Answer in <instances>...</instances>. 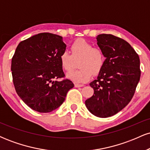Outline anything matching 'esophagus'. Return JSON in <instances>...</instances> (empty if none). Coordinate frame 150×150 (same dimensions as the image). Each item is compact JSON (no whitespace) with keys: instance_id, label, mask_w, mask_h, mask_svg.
<instances>
[{"instance_id":"34e87169","label":"esophagus","mask_w":150,"mask_h":150,"mask_svg":"<svg viewBox=\"0 0 150 150\" xmlns=\"http://www.w3.org/2000/svg\"><path fill=\"white\" fill-rule=\"evenodd\" d=\"M83 86H84V85H82V84H77V83L75 84V87H83Z\"/></svg>"}]
</instances>
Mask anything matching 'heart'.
I'll use <instances>...</instances> for the list:
<instances>
[{"label":"heart","instance_id":"1","mask_svg":"<svg viewBox=\"0 0 150 150\" xmlns=\"http://www.w3.org/2000/svg\"><path fill=\"white\" fill-rule=\"evenodd\" d=\"M70 53L63 51L60 54L61 65L65 71H70L75 68V62H78L77 71L68 73L67 78L75 83H84L91 79L92 75L100 73L105 63V56L102 51L94 48L92 44L84 40L78 39L70 46Z\"/></svg>","mask_w":150,"mask_h":150}]
</instances>
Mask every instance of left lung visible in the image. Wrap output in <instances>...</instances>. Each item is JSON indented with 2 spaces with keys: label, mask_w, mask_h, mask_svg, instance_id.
<instances>
[{
  "label": "left lung",
  "mask_w": 150,
  "mask_h": 150,
  "mask_svg": "<svg viewBox=\"0 0 150 150\" xmlns=\"http://www.w3.org/2000/svg\"><path fill=\"white\" fill-rule=\"evenodd\" d=\"M105 63L97 80L90 82L92 97L85 101L89 112L99 118L116 114L130 102L140 78V58L124 39L112 34L97 37Z\"/></svg>",
  "instance_id": "left-lung-1"
}]
</instances>
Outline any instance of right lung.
Listing matches in <instances>:
<instances>
[{
	"label": "right lung",
	"instance_id": "obj_1",
	"mask_svg": "<svg viewBox=\"0 0 150 150\" xmlns=\"http://www.w3.org/2000/svg\"><path fill=\"white\" fill-rule=\"evenodd\" d=\"M63 37L40 33L18 44L12 58L13 84L19 97L29 107L40 113L51 112L65 101L74 84L65 77L59 61L65 51Z\"/></svg>",
	"mask_w": 150,
	"mask_h": 150
}]
</instances>
